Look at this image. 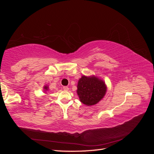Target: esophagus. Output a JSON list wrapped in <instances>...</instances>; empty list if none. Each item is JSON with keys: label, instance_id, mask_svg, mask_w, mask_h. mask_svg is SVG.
Returning <instances> with one entry per match:
<instances>
[{"label": "esophagus", "instance_id": "esophagus-1", "mask_svg": "<svg viewBox=\"0 0 154 154\" xmlns=\"http://www.w3.org/2000/svg\"><path fill=\"white\" fill-rule=\"evenodd\" d=\"M63 89L64 91H69V87H66V86H65V87H63Z\"/></svg>", "mask_w": 154, "mask_h": 154}]
</instances>
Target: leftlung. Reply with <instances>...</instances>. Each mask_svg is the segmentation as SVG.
<instances>
[{"label": "left lung", "mask_w": 154, "mask_h": 154, "mask_svg": "<svg viewBox=\"0 0 154 154\" xmlns=\"http://www.w3.org/2000/svg\"><path fill=\"white\" fill-rule=\"evenodd\" d=\"M106 89L105 82L100 78L94 75H83L78 80L76 92L82 103L92 106L103 98Z\"/></svg>", "instance_id": "1"}]
</instances>
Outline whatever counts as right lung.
Listing matches in <instances>:
<instances>
[{
	"label": "right lung",
	"mask_w": 154,
	"mask_h": 154,
	"mask_svg": "<svg viewBox=\"0 0 154 154\" xmlns=\"http://www.w3.org/2000/svg\"><path fill=\"white\" fill-rule=\"evenodd\" d=\"M43 88H44V92L45 93H46V92H48L49 91V86L48 85H44Z\"/></svg>",
	"instance_id": "add662e5"
}]
</instances>
